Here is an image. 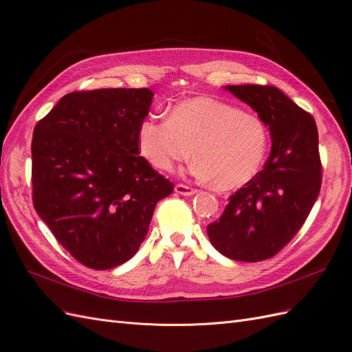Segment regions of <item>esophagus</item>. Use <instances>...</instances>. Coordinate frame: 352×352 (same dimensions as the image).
<instances>
[{
    "label": "esophagus",
    "mask_w": 352,
    "mask_h": 352,
    "mask_svg": "<svg viewBox=\"0 0 352 352\" xmlns=\"http://www.w3.org/2000/svg\"><path fill=\"white\" fill-rule=\"evenodd\" d=\"M175 190L177 194H180V195H185V197H190V195H194V194H197L198 190L195 189V188H192V186H188V185H184V184H177L176 186H175Z\"/></svg>",
    "instance_id": "esophagus-1"
}]
</instances>
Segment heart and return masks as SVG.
<instances>
[{
  "instance_id": "heart-1",
  "label": "heart",
  "mask_w": 352,
  "mask_h": 352,
  "mask_svg": "<svg viewBox=\"0 0 352 352\" xmlns=\"http://www.w3.org/2000/svg\"><path fill=\"white\" fill-rule=\"evenodd\" d=\"M138 145L153 167L170 172L192 153V172L219 189L245 185L258 173L269 132L254 111L211 97L175 104L168 117L150 116L138 127Z\"/></svg>"
}]
</instances>
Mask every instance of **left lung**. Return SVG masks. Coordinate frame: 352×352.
Here are the masks:
<instances>
[{
    "instance_id": "left-lung-1",
    "label": "left lung",
    "mask_w": 352,
    "mask_h": 352,
    "mask_svg": "<svg viewBox=\"0 0 352 352\" xmlns=\"http://www.w3.org/2000/svg\"><path fill=\"white\" fill-rule=\"evenodd\" d=\"M226 89L269 126L272 151L261 172L229 197L207 233L228 258L263 261L289 243L320 192L318 132L313 116L272 85H229Z\"/></svg>"
}]
</instances>
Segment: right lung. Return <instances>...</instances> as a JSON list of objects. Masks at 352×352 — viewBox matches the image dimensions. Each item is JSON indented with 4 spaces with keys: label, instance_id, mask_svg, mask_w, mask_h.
<instances>
[{
    "label": "right lung",
    "instance_id": "right-lung-1",
    "mask_svg": "<svg viewBox=\"0 0 352 352\" xmlns=\"http://www.w3.org/2000/svg\"><path fill=\"white\" fill-rule=\"evenodd\" d=\"M148 88L76 91L63 97L32 138V199L72 257L94 270L132 258L160 199L175 185L141 157L138 127Z\"/></svg>",
    "mask_w": 352,
    "mask_h": 352
}]
</instances>
